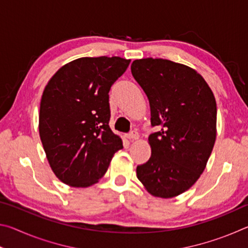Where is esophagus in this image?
<instances>
[{
  "mask_svg": "<svg viewBox=\"0 0 248 248\" xmlns=\"http://www.w3.org/2000/svg\"><path fill=\"white\" fill-rule=\"evenodd\" d=\"M127 137L129 140H137V139H139V133H138L137 131H131L128 133Z\"/></svg>",
  "mask_w": 248,
  "mask_h": 248,
  "instance_id": "obj_1",
  "label": "esophagus"
}]
</instances>
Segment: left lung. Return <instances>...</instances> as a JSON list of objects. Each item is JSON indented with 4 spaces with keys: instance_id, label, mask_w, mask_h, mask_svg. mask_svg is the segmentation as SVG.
Returning <instances> with one entry per match:
<instances>
[{
    "instance_id": "left-lung-1",
    "label": "left lung",
    "mask_w": 248,
    "mask_h": 248,
    "mask_svg": "<svg viewBox=\"0 0 248 248\" xmlns=\"http://www.w3.org/2000/svg\"><path fill=\"white\" fill-rule=\"evenodd\" d=\"M131 73L149 98L150 159L137 177L151 195L173 198L194 185L204 170L217 137V103L199 73L165 59L134 60Z\"/></svg>"
}]
</instances>
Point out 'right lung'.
<instances>
[{
    "label": "right lung",
    "mask_w": 248,
    "mask_h": 248,
    "mask_svg": "<svg viewBox=\"0 0 248 248\" xmlns=\"http://www.w3.org/2000/svg\"><path fill=\"white\" fill-rule=\"evenodd\" d=\"M130 60L79 58L58 71L40 102L39 134L53 173L69 186L89 187L124 148L109 127V91Z\"/></svg>",
    "instance_id": "obj_1"
}]
</instances>
